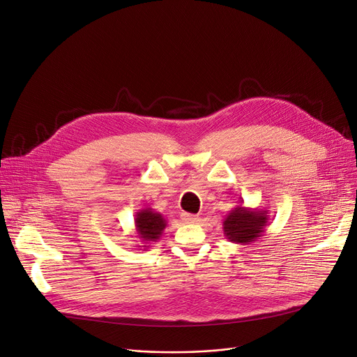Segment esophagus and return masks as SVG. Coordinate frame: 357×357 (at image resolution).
Listing matches in <instances>:
<instances>
[{
  "instance_id": "obj_1",
  "label": "esophagus",
  "mask_w": 357,
  "mask_h": 357,
  "mask_svg": "<svg viewBox=\"0 0 357 357\" xmlns=\"http://www.w3.org/2000/svg\"><path fill=\"white\" fill-rule=\"evenodd\" d=\"M183 220H184L185 223H197V222H199V215H197V214L184 213V214H183Z\"/></svg>"
}]
</instances>
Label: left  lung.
Returning a JSON list of instances; mask_svg holds the SVG:
<instances>
[{"label":"left lung","mask_w":357,"mask_h":357,"mask_svg":"<svg viewBox=\"0 0 357 357\" xmlns=\"http://www.w3.org/2000/svg\"><path fill=\"white\" fill-rule=\"evenodd\" d=\"M270 225L267 208H250L237 206L223 220V231L229 241L244 245L263 236Z\"/></svg>","instance_id":"left-lung-1"}]
</instances>
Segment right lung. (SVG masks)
<instances>
[{"label": "right lung", "instance_id": "add662e5", "mask_svg": "<svg viewBox=\"0 0 357 357\" xmlns=\"http://www.w3.org/2000/svg\"><path fill=\"white\" fill-rule=\"evenodd\" d=\"M134 225L137 237H139L144 244L140 245V248L149 249L154 241H157L162 236L164 229L167 227V220L162 217V214L147 207L135 213Z\"/></svg>", "mask_w": 357, "mask_h": 357}]
</instances>
